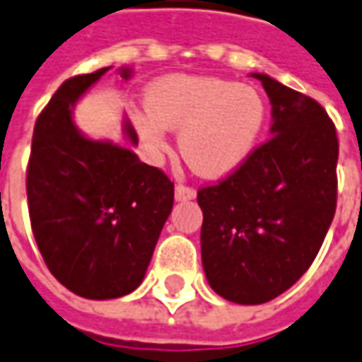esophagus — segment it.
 <instances>
[{
	"label": "esophagus",
	"instance_id": "esophagus-1",
	"mask_svg": "<svg viewBox=\"0 0 362 362\" xmlns=\"http://www.w3.org/2000/svg\"><path fill=\"white\" fill-rule=\"evenodd\" d=\"M174 198L178 199V202H186V199L196 198V189L189 188L186 184H176V188H174Z\"/></svg>",
	"mask_w": 362,
	"mask_h": 362
}]
</instances>
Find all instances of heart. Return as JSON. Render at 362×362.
I'll return each mask as SVG.
<instances>
[{
	"instance_id": "b5f03b06",
	"label": "heart",
	"mask_w": 362,
	"mask_h": 362,
	"mask_svg": "<svg viewBox=\"0 0 362 362\" xmlns=\"http://www.w3.org/2000/svg\"><path fill=\"white\" fill-rule=\"evenodd\" d=\"M146 110L135 117L146 146L166 151V129H180L182 156L202 176L219 178L239 168L257 145L267 105L252 86L221 78L166 76L148 88Z\"/></svg>"
}]
</instances>
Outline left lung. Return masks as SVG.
I'll use <instances>...</instances> for the list:
<instances>
[{"instance_id":"obj_1","label":"left lung","mask_w":362,"mask_h":362,"mask_svg":"<svg viewBox=\"0 0 362 362\" xmlns=\"http://www.w3.org/2000/svg\"><path fill=\"white\" fill-rule=\"evenodd\" d=\"M272 137L216 184L198 189L202 262L235 304H264L296 284L322 249L337 207L335 123L313 98L267 74Z\"/></svg>"}]
</instances>
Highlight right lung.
Segmentation results:
<instances>
[{
  "label": "right lung",
  "mask_w": 362,
  "mask_h": 362,
  "mask_svg": "<svg viewBox=\"0 0 362 362\" xmlns=\"http://www.w3.org/2000/svg\"><path fill=\"white\" fill-rule=\"evenodd\" d=\"M107 70L72 76L58 88L37 117L27 164L40 255L62 286L90 300L119 298L143 282L174 204V182L160 168L82 137L72 123V103ZM127 135L137 143L131 125Z\"/></svg>",
  "instance_id": "add662e5"
}]
</instances>
